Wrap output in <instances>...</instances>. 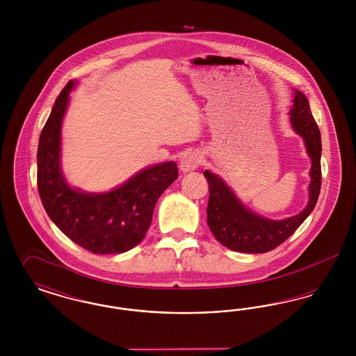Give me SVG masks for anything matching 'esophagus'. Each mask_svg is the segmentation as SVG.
Masks as SVG:
<instances>
[{
	"mask_svg": "<svg viewBox=\"0 0 356 356\" xmlns=\"http://www.w3.org/2000/svg\"><path fill=\"white\" fill-rule=\"evenodd\" d=\"M200 163H202V154L196 151H192V152L186 153L183 156L179 167L183 173H188V172L196 170L200 165Z\"/></svg>",
	"mask_w": 356,
	"mask_h": 356,
	"instance_id": "34e87169",
	"label": "esophagus"
}]
</instances>
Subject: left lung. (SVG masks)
I'll list each match as a JSON object with an SVG mask.
<instances>
[{
    "label": "left lung",
    "mask_w": 356,
    "mask_h": 356,
    "mask_svg": "<svg viewBox=\"0 0 356 356\" xmlns=\"http://www.w3.org/2000/svg\"><path fill=\"white\" fill-rule=\"evenodd\" d=\"M292 102L289 122L292 129L303 138L305 151L311 159L308 203L300 213L283 220L264 218L241 203L219 175L204 170L209 186V202L207 207L208 227L216 240L232 251L244 254L271 251L300 227L316 205L322 186L321 131L312 118L308 100L300 90L293 89Z\"/></svg>",
    "instance_id": "obj_1"
}]
</instances>
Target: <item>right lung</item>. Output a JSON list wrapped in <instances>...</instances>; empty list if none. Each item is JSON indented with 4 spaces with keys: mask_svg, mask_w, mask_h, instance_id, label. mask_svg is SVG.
<instances>
[{
    "mask_svg": "<svg viewBox=\"0 0 356 356\" xmlns=\"http://www.w3.org/2000/svg\"><path fill=\"white\" fill-rule=\"evenodd\" d=\"M74 86L70 80L61 90L40 136L38 193L51 220L72 241L93 254H122L145 236L159 197L177 179V165L167 161L147 167L102 193L69 186L60 161L61 125Z\"/></svg>",
    "mask_w": 356,
    "mask_h": 356,
    "instance_id": "obj_1",
    "label": "right lung"
}]
</instances>
